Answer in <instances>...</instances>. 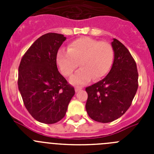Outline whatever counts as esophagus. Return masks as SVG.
I'll return each mask as SVG.
<instances>
[{"label":"esophagus","mask_w":154,"mask_h":154,"mask_svg":"<svg viewBox=\"0 0 154 154\" xmlns=\"http://www.w3.org/2000/svg\"><path fill=\"white\" fill-rule=\"evenodd\" d=\"M81 89H82L81 87H75V90L76 92H79V91H80Z\"/></svg>","instance_id":"esophagus-1"}]
</instances>
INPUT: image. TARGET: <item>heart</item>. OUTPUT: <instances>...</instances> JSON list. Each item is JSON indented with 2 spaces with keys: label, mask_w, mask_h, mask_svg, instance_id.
I'll return each instance as SVG.
<instances>
[{
  "label": "heart",
  "mask_w": 154,
  "mask_h": 154,
  "mask_svg": "<svg viewBox=\"0 0 154 154\" xmlns=\"http://www.w3.org/2000/svg\"><path fill=\"white\" fill-rule=\"evenodd\" d=\"M114 61V50L107 42H99L82 37L70 42L67 52L60 50L56 62L61 72L66 77L72 75L79 64L81 69L71 78L75 85H84L92 79L99 80L109 72Z\"/></svg>",
  "instance_id": "obj_1"
}]
</instances>
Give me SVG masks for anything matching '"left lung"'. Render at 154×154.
Masks as SVG:
<instances>
[{
    "mask_svg": "<svg viewBox=\"0 0 154 154\" xmlns=\"http://www.w3.org/2000/svg\"><path fill=\"white\" fill-rule=\"evenodd\" d=\"M114 62L101 81L85 88V109L89 117L99 123L117 119L131 106L138 89L137 64L129 50L117 39L112 42Z\"/></svg>",
    "mask_w": 154,
    "mask_h": 154,
    "instance_id": "left-lung-1",
    "label": "left lung"
}]
</instances>
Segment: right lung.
I'll use <instances>...</instances> for the list:
<instances>
[{
    "instance_id": "obj_1",
    "label": "right lung",
    "mask_w": 154,
    "mask_h": 154,
    "mask_svg": "<svg viewBox=\"0 0 154 154\" xmlns=\"http://www.w3.org/2000/svg\"><path fill=\"white\" fill-rule=\"evenodd\" d=\"M47 33L37 39L21 58L17 85L24 106L40 123L53 124L65 116L75 89L58 72L56 58L65 40Z\"/></svg>"
}]
</instances>
